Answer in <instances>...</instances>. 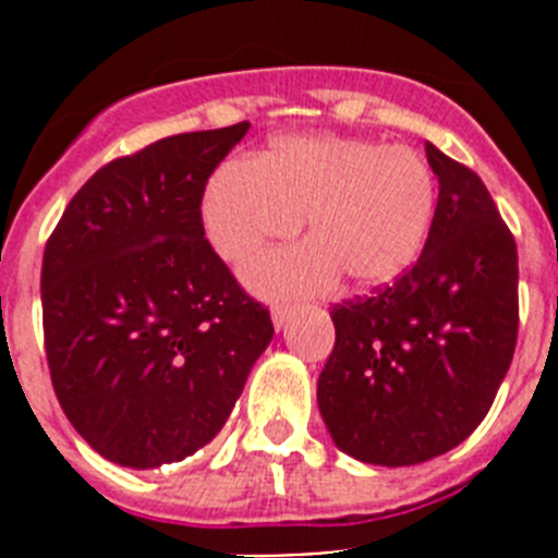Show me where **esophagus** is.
<instances>
[{"label": "esophagus", "mask_w": 558, "mask_h": 558, "mask_svg": "<svg viewBox=\"0 0 558 558\" xmlns=\"http://www.w3.org/2000/svg\"><path fill=\"white\" fill-rule=\"evenodd\" d=\"M293 313H295L293 304H276V307H274V327L276 329L288 327V322L293 318Z\"/></svg>", "instance_id": "34e87169"}]
</instances>
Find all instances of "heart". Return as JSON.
I'll return each mask as SVG.
<instances>
[{
  "mask_svg": "<svg viewBox=\"0 0 558 558\" xmlns=\"http://www.w3.org/2000/svg\"><path fill=\"white\" fill-rule=\"evenodd\" d=\"M436 179L416 150L352 136H284L256 161H226L204 195V226L220 256L240 263L265 240L307 226L310 243L268 251L245 276L265 293L397 279L430 234Z\"/></svg>",
  "mask_w": 558,
  "mask_h": 558,
  "instance_id": "heart-1",
  "label": "heart"
}]
</instances>
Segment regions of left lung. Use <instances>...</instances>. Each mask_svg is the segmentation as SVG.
Instances as JSON below:
<instances>
[{
	"mask_svg": "<svg viewBox=\"0 0 558 558\" xmlns=\"http://www.w3.org/2000/svg\"><path fill=\"white\" fill-rule=\"evenodd\" d=\"M438 204L422 256L372 295L332 304L318 408L357 461L411 466L489 413L520 327L517 243L477 172L427 145Z\"/></svg>",
	"mask_w": 558,
	"mask_h": 558,
	"instance_id": "obj_1",
	"label": "left lung"
}]
</instances>
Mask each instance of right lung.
I'll list each match as a JSON object with an SVG mask.
<instances>
[{
  "mask_svg": "<svg viewBox=\"0 0 558 558\" xmlns=\"http://www.w3.org/2000/svg\"><path fill=\"white\" fill-rule=\"evenodd\" d=\"M248 122L108 161L69 201L41 265L44 349L63 413L133 470L192 456L226 425L274 338L206 240V181Z\"/></svg>",
  "mask_w": 558,
  "mask_h": 558,
  "instance_id": "add662e5",
  "label": "right lung"
}]
</instances>
